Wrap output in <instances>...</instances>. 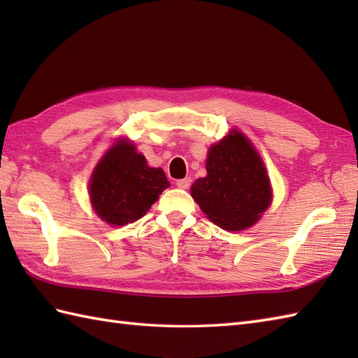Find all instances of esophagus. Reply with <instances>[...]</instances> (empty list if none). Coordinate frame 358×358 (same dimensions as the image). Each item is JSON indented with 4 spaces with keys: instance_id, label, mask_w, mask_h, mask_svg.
I'll return each mask as SVG.
<instances>
[{
    "instance_id": "esophagus-1",
    "label": "esophagus",
    "mask_w": 358,
    "mask_h": 358,
    "mask_svg": "<svg viewBox=\"0 0 358 358\" xmlns=\"http://www.w3.org/2000/svg\"><path fill=\"white\" fill-rule=\"evenodd\" d=\"M191 183H192L191 178L177 180V187H180V189H189V186H191Z\"/></svg>"
}]
</instances>
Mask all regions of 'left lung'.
I'll use <instances>...</instances> for the list:
<instances>
[{
	"label": "left lung",
	"instance_id": "obj_1",
	"mask_svg": "<svg viewBox=\"0 0 358 358\" xmlns=\"http://www.w3.org/2000/svg\"><path fill=\"white\" fill-rule=\"evenodd\" d=\"M206 171V177L192 185L191 194L217 226L246 229L269 206L272 194L266 167L241 132H231L209 149Z\"/></svg>",
	"mask_w": 358,
	"mask_h": 358
}]
</instances>
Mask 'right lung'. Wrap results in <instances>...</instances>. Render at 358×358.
I'll list each match as a JSON object with an SVG mask.
<instances>
[{"label": "right lung", "mask_w": 358, "mask_h": 358, "mask_svg": "<svg viewBox=\"0 0 358 358\" xmlns=\"http://www.w3.org/2000/svg\"><path fill=\"white\" fill-rule=\"evenodd\" d=\"M166 187L163 169L149 167L134 144L120 141L95 167L89 195L100 218L123 226L146 215Z\"/></svg>", "instance_id": "1"}]
</instances>
